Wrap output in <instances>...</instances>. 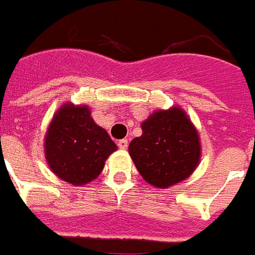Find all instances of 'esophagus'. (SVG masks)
<instances>
[{
  "mask_svg": "<svg viewBox=\"0 0 255 255\" xmlns=\"http://www.w3.org/2000/svg\"><path fill=\"white\" fill-rule=\"evenodd\" d=\"M118 146H120L121 149H126V148H128V140L124 138V140L118 141Z\"/></svg>",
  "mask_w": 255,
  "mask_h": 255,
  "instance_id": "esophagus-1",
  "label": "esophagus"
}]
</instances>
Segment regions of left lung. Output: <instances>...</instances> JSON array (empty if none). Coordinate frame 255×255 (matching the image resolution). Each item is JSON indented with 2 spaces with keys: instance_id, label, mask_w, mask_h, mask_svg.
Returning <instances> with one entry per match:
<instances>
[{
  "instance_id": "left-lung-1",
  "label": "left lung",
  "mask_w": 255,
  "mask_h": 255,
  "mask_svg": "<svg viewBox=\"0 0 255 255\" xmlns=\"http://www.w3.org/2000/svg\"><path fill=\"white\" fill-rule=\"evenodd\" d=\"M142 134L129 144V155L146 183L167 189L185 181L201 159L196 126L185 110H157L141 124Z\"/></svg>"
}]
</instances>
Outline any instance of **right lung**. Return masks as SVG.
Instances as JSON below:
<instances>
[{
  "instance_id": "add662e5",
  "label": "right lung",
  "mask_w": 255,
  "mask_h": 255,
  "mask_svg": "<svg viewBox=\"0 0 255 255\" xmlns=\"http://www.w3.org/2000/svg\"><path fill=\"white\" fill-rule=\"evenodd\" d=\"M118 149L85 105L65 103L57 110L44 135V157L59 179L73 186L92 182L105 161Z\"/></svg>"
}]
</instances>
